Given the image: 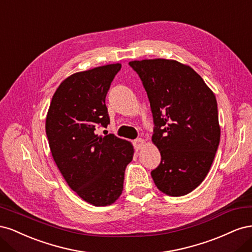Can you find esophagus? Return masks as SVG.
Wrapping results in <instances>:
<instances>
[{"label":"esophagus","mask_w":252,"mask_h":252,"mask_svg":"<svg viewBox=\"0 0 252 252\" xmlns=\"http://www.w3.org/2000/svg\"><path fill=\"white\" fill-rule=\"evenodd\" d=\"M144 143H145V141L143 139H141V138L134 140L133 141V146H134L135 150H140L144 146Z\"/></svg>","instance_id":"1"}]
</instances>
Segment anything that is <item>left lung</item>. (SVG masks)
Masks as SVG:
<instances>
[{
  "label": "left lung",
  "mask_w": 252,
  "mask_h": 252,
  "mask_svg": "<svg viewBox=\"0 0 252 252\" xmlns=\"http://www.w3.org/2000/svg\"><path fill=\"white\" fill-rule=\"evenodd\" d=\"M146 90L154 118L152 142L161 163L156 186L171 196L191 192L207 175L220 129L215 94L191 67L173 60L129 62Z\"/></svg>",
  "instance_id": "8db88e82"
}]
</instances>
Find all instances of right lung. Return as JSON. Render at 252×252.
I'll use <instances>...</instances> for the list:
<instances>
[{"instance_id": "1", "label": "right lung", "mask_w": 252, "mask_h": 252, "mask_svg": "<svg viewBox=\"0 0 252 252\" xmlns=\"http://www.w3.org/2000/svg\"><path fill=\"white\" fill-rule=\"evenodd\" d=\"M121 64L77 72L52 96L46 134L53 159L73 191L94 206L116 202L123 191L132 145L114 134L95 133L110 123L105 98Z\"/></svg>"}]
</instances>
